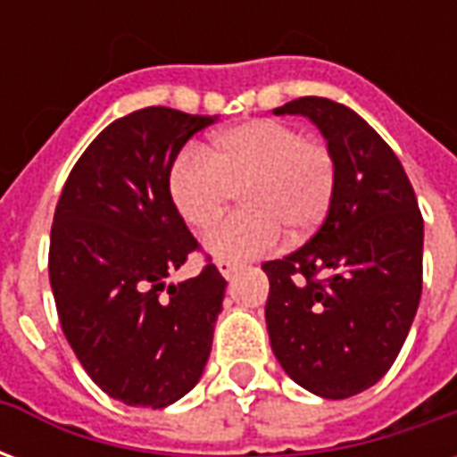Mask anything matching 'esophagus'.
Here are the masks:
<instances>
[{"mask_svg": "<svg viewBox=\"0 0 457 457\" xmlns=\"http://www.w3.org/2000/svg\"><path fill=\"white\" fill-rule=\"evenodd\" d=\"M215 264H218L220 274H222V277H225V278H232V277H235V274H237V264H232V262H225V259H218Z\"/></svg>", "mask_w": 457, "mask_h": 457, "instance_id": "esophagus-1", "label": "esophagus"}]
</instances>
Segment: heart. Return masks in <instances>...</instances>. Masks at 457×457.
<instances>
[{"label": "heart", "mask_w": 457, "mask_h": 457, "mask_svg": "<svg viewBox=\"0 0 457 457\" xmlns=\"http://www.w3.org/2000/svg\"><path fill=\"white\" fill-rule=\"evenodd\" d=\"M242 188L245 210L210 229L215 259L247 262L308 235L326 220L337 188V161L323 139H306L277 120H249L215 137L212 149L186 146L169 173V193L193 229H208Z\"/></svg>", "instance_id": "obj_1"}]
</instances>
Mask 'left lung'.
<instances>
[{"instance_id": "left-lung-1", "label": "left lung", "mask_w": 457, "mask_h": 457, "mask_svg": "<svg viewBox=\"0 0 457 457\" xmlns=\"http://www.w3.org/2000/svg\"><path fill=\"white\" fill-rule=\"evenodd\" d=\"M337 161L323 225L269 277L267 330L284 372L323 399H347L389 372L421 301L423 218L402 161L357 112L298 97Z\"/></svg>"}]
</instances>
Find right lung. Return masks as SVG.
Instances as JSON below:
<instances>
[{
	"label": "right lung",
	"mask_w": 457,
	"mask_h": 457,
	"mask_svg": "<svg viewBox=\"0 0 457 457\" xmlns=\"http://www.w3.org/2000/svg\"><path fill=\"white\" fill-rule=\"evenodd\" d=\"M218 120L144 107L104 127L55 205L48 277L85 372L127 406L163 409L198 384L228 281L215 264L166 284L198 249L169 193L195 131Z\"/></svg>",
	"instance_id": "1"
}]
</instances>
